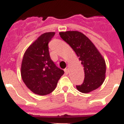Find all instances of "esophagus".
Segmentation results:
<instances>
[{
  "mask_svg": "<svg viewBox=\"0 0 124 124\" xmlns=\"http://www.w3.org/2000/svg\"><path fill=\"white\" fill-rule=\"evenodd\" d=\"M64 71H65V74H68V72H69V70H68V68H65V70H64Z\"/></svg>",
  "mask_w": 124,
  "mask_h": 124,
  "instance_id": "esophagus-1",
  "label": "esophagus"
}]
</instances>
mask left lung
Masks as SVG:
<instances>
[{"mask_svg":"<svg viewBox=\"0 0 124 124\" xmlns=\"http://www.w3.org/2000/svg\"><path fill=\"white\" fill-rule=\"evenodd\" d=\"M76 52L85 72V80L76 86L80 92L88 93L97 89L105 80L106 66L104 58L92 41L82 32L68 31L59 33Z\"/></svg>","mask_w":124,"mask_h":124,"instance_id":"left-lung-1","label":"left lung"}]
</instances>
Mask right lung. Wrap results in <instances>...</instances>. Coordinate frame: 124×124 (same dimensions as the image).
I'll return each instance as SVG.
<instances>
[{
  "label": "right lung",
  "mask_w": 124,
  "mask_h": 124,
  "mask_svg": "<svg viewBox=\"0 0 124 124\" xmlns=\"http://www.w3.org/2000/svg\"><path fill=\"white\" fill-rule=\"evenodd\" d=\"M55 34L48 32L40 35L25 50L21 65V77L34 93L46 95L55 90L64 71L56 67L48 52V42Z\"/></svg>",
  "instance_id": "obj_1"
}]
</instances>
